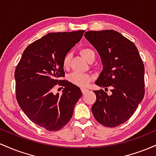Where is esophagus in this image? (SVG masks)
I'll return each mask as SVG.
<instances>
[{
  "mask_svg": "<svg viewBox=\"0 0 156 156\" xmlns=\"http://www.w3.org/2000/svg\"><path fill=\"white\" fill-rule=\"evenodd\" d=\"M88 89H84V88H83V89H81V92H82V93H83V94H85L86 92H88Z\"/></svg>",
  "mask_w": 156,
  "mask_h": 156,
  "instance_id": "obj_1",
  "label": "esophagus"
}]
</instances>
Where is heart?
I'll return each instance as SVG.
<instances>
[{
    "label": "heart",
    "instance_id": "obj_1",
    "mask_svg": "<svg viewBox=\"0 0 156 156\" xmlns=\"http://www.w3.org/2000/svg\"><path fill=\"white\" fill-rule=\"evenodd\" d=\"M80 54L85 58L87 62H91V61L94 59L95 57V53L93 50L89 48H83L80 49ZM70 62V53H67V54L64 56L63 60H62V65L64 68H67L69 65ZM92 78L89 75L86 74V73H73L72 74L69 75V80L74 85L78 86L80 87H87L90 83Z\"/></svg>",
    "mask_w": 156,
    "mask_h": 156
}]
</instances>
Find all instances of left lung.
Instances as JSON below:
<instances>
[{"instance_id": "obj_1", "label": "left lung", "mask_w": 156, "mask_h": 156, "mask_svg": "<svg viewBox=\"0 0 156 156\" xmlns=\"http://www.w3.org/2000/svg\"><path fill=\"white\" fill-rule=\"evenodd\" d=\"M86 39L99 53L103 63L92 112L100 124L114 128L128 121L144 95V66L136 46L114 30L87 31ZM110 87L112 94L106 93Z\"/></svg>"}]
</instances>
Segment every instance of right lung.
I'll use <instances>...</instances> for the list:
<instances>
[{
  "label": "right lung",
  "mask_w": 156,
  "mask_h": 156,
  "mask_svg": "<svg viewBox=\"0 0 156 156\" xmlns=\"http://www.w3.org/2000/svg\"><path fill=\"white\" fill-rule=\"evenodd\" d=\"M84 31L50 33L25 49L15 71L16 98L31 120L49 131L60 130L70 120L82 95L80 88L67 80L62 60L80 40ZM58 84L62 96L53 94Z\"/></svg>",
  "instance_id": "obj_1"
}]
</instances>
